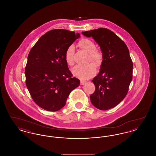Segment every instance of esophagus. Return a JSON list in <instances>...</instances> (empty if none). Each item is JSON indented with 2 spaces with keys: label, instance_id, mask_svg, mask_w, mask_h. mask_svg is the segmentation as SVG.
I'll return each mask as SVG.
<instances>
[{
  "label": "esophagus",
  "instance_id": "1",
  "mask_svg": "<svg viewBox=\"0 0 156 156\" xmlns=\"http://www.w3.org/2000/svg\"><path fill=\"white\" fill-rule=\"evenodd\" d=\"M87 82L86 81H81V82H80V83H81V85H84L85 83H86Z\"/></svg>",
  "mask_w": 156,
  "mask_h": 156
}]
</instances>
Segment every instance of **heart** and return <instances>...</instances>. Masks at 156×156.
I'll return each instance as SVG.
<instances>
[{"mask_svg":"<svg viewBox=\"0 0 156 156\" xmlns=\"http://www.w3.org/2000/svg\"><path fill=\"white\" fill-rule=\"evenodd\" d=\"M78 46L89 53V60L99 65L102 59V54L99 51L96 50V45L94 41L88 38H82L78 42ZM75 48L73 45H70L67 47L65 52V59L69 66L74 64V54ZM96 73V67L92 63H89L85 66H76L72 69L73 74L81 80H87L92 77Z\"/></svg>","mask_w":156,"mask_h":156,"instance_id":"heart-1","label":"heart"}]
</instances>
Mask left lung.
Wrapping results in <instances>:
<instances>
[{
	"mask_svg": "<svg viewBox=\"0 0 156 156\" xmlns=\"http://www.w3.org/2000/svg\"><path fill=\"white\" fill-rule=\"evenodd\" d=\"M100 46L103 60L100 71L92 81L95 90L90 95L92 104L106 111L120 103L127 94L133 77V62L126 44L111 30L105 28L82 31Z\"/></svg>",
	"mask_w": 156,
	"mask_h": 156,
	"instance_id": "left-lung-1",
	"label": "left lung"
}]
</instances>
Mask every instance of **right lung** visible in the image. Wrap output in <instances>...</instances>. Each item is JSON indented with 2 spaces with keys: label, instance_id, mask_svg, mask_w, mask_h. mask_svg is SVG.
<instances>
[{
  "label": "right lung",
  "instance_id": "right-lung-1",
  "mask_svg": "<svg viewBox=\"0 0 156 156\" xmlns=\"http://www.w3.org/2000/svg\"><path fill=\"white\" fill-rule=\"evenodd\" d=\"M80 37L64 29L47 32L31 49L25 67L26 84L30 95L45 111H59L80 81L73 77L65 59L67 47Z\"/></svg>",
  "mask_w": 156,
  "mask_h": 156
}]
</instances>
